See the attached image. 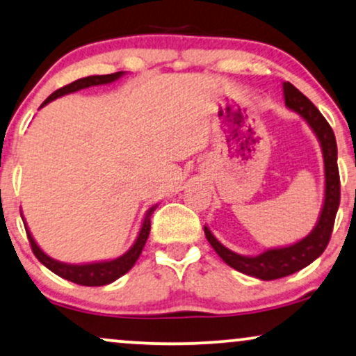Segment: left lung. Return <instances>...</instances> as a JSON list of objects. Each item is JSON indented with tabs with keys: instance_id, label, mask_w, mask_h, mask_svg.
<instances>
[{
	"instance_id": "left-lung-1",
	"label": "left lung",
	"mask_w": 356,
	"mask_h": 356,
	"mask_svg": "<svg viewBox=\"0 0 356 356\" xmlns=\"http://www.w3.org/2000/svg\"><path fill=\"white\" fill-rule=\"evenodd\" d=\"M284 104L291 111L298 113L304 121L309 124L312 132L319 140L322 156H324V172H325V193L324 204L317 220L316 227L311 234L288 247L268 248V250L258 253V255H238L227 247L222 245L212 232L204 225V234L207 242L214 248L216 253L240 273L253 276V278L270 281L278 280L283 276L293 275L296 271L306 268L307 265L319 258L324 253L327 243H329L332 229H334L335 216L340 204V177L339 167H337V142L335 136L329 122L322 116L321 111L307 99L296 86L289 81L283 83Z\"/></svg>"
}]
</instances>
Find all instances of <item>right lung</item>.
<instances>
[{
    "label": "right lung",
    "instance_id": "add662e5",
    "mask_svg": "<svg viewBox=\"0 0 356 356\" xmlns=\"http://www.w3.org/2000/svg\"><path fill=\"white\" fill-rule=\"evenodd\" d=\"M124 75V72L111 73V75H93V76H85L80 78V80L70 83V85L60 88V90L54 91L52 95L49 96L47 99L40 104V108H44L45 104H49L50 101L60 98L63 95L75 93V91L85 90V88L90 86H98V85H108V83H113L119 80ZM156 209V204L152 206L149 211L145 212L144 222H142V227L138 230V235L134 242V245L129 248V250L124 253V255L114 258V260H104V261H95V263H81V265H73V263H63L58 260H54L50 258L47 253L40 250V247L37 245L34 237H32L31 230L27 229V224L24 218H22V222H24L27 238L31 242V248L37 257V260L42 263L44 266H47L50 271H54L55 275H58L60 278L72 281V283L81 284V286H104L113 283L118 278H121L122 275H126L129 270L136 265L137 258L140 257L142 248H144L147 238H149L150 234V218Z\"/></svg>",
    "mask_w": 356,
    "mask_h": 356
}]
</instances>
